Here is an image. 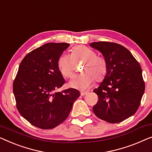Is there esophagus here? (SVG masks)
<instances>
[{
  "mask_svg": "<svg viewBox=\"0 0 152 152\" xmlns=\"http://www.w3.org/2000/svg\"><path fill=\"white\" fill-rule=\"evenodd\" d=\"M80 94L81 96H84V95H86V94H88V92H81Z\"/></svg>",
  "mask_w": 152,
  "mask_h": 152,
  "instance_id": "34e87169",
  "label": "esophagus"
}]
</instances>
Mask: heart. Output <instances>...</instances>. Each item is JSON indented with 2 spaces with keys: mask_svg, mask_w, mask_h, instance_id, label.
Listing matches in <instances>:
<instances>
[{
  "mask_svg": "<svg viewBox=\"0 0 152 152\" xmlns=\"http://www.w3.org/2000/svg\"><path fill=\"white\" fill-rule=\"evenodd\" d=\"M75 61H83V73L74 77L69 82V86L81 91L88 90L96 81L102 80L107 72L106 61L102 57L96 56V52L91 48L83 45H78L72 50L71 56L62 54L58 61V66L61 74L66 78L73 75Z\"/></svg>",
  "mask_w": 152,
  "mask_h": 152,
  "instance_id": "1",
  "label": "heart"
}]
</instances>
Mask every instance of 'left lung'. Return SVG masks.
<instances>
[{
  "instance_id": "left-lung-1",
  "label": "left lung",
  "mask_w": 152,
  "mask_h": 152,
  "mask_svg": "<svg viewBox=\"0 0 152 152\" xmlns=\"http://www.w3.org/2000/svg\"><path fill=\"white\" fill-rule=\"evenodd\" d=\"M102 53L107 64L102 82L93 91L99 96L93 106L98 118L116 124L134 114L145 92L139 63L124 46L107 42L90 44Z\"/></svg>"
}]
</instances>
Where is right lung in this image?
Instances as JSON below:
<instances>
[{
    "instance_id": "right-lung-1",
    "label": "right lung",
    "mask_w": 152,
    "mask_h": 152,
    "mask_svg": "<svg viewBox=\"0 0 152 152\" xmlns=\"http://www.w3.org/2000/svg\"><path fill=\"white\" fill-rule=\"evenodd\" d=\"M68 43H47L26 56L19 66L13 92L20 114L39 128L52 129L66 119L80 95L74 88L56 92L64 84L60 56Z\"/></svg>"
}]
</instances>
